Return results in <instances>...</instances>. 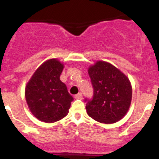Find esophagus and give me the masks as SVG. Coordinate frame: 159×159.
I'll return each instance as SVG.
<instances>
[{"label":"esophagus","instance_id":"esophagus-1","mask_svg":"<svg viewBox=\"0 0 159 159\" xmlns=\"http://www.w3.org/2000/svg\"><path fill=\"white\" fill-rule=\"evenodd\" d=\"M75 98L76 99H82V98H83V96H82L81 93H78V94H76L75 96Z\"/></svg>","mask_w":159,"mask_h":159}]
</instances>
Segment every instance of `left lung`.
<instances>
[{"instance_id": "obj_1", "label": "left lung", "mask_w": 159, "mask_h": 159, "mask_svg": "<svg viewBox=\"0 0 159 159\" xmlns=\"http://www.w3.org/2000/svg\"><path fill=\"white\" fill-rule=\"evenodd\" d=\"M93 96L85 98L87 114L102 123H114L126 114L132 89L129 78L114 66L97 61L88 69Z\"/></svg>"}]
</instances>
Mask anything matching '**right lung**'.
Masks as SVG:
<instances>
[{
	"label": "right lung",
	"instance_id": "right-lung-1",
	"mask_svg": "<svg viewBox=\"0 0 159 159\" xmlns=\"http://www.w3.org/2000/svg\"><path fill=\"white\" fill-rule=\"evenodd\" d=\"M63 67L58 60H48L36 69L27 84V105L40 121L54 123L68 114L73 97L60 79Z\"/></svg>",
	"mask_w": 159,
	"mask_h": 159
}]
</instances>
